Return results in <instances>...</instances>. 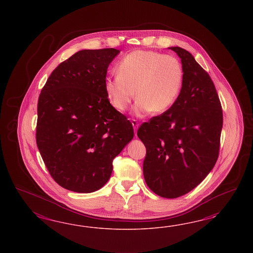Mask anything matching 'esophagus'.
Instances as JSON below:
<instances>
[{
    "label": "esophagus",
    "mask_w": 253,
    "mask_h": 253,
    "mask_svg": "<svg viewBox=\"0 0 253 253\" xmlns=\"http://www.w3.org/2000/svg\"><path fill=\"white\" fill-rule=\"evenodd\" d=\"M131 124H132V126H133L134 133H136V130H137L138 125H139V123L136 122V120H131Z\"/></svg>",
    "instance_id": "34e87169"
}]
</instances>
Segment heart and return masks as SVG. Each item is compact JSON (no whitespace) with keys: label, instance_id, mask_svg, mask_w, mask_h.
Wrapping results in <instances>:
<instances>
[{"label":"heart","instance_id":"1","mask_svg":"<svg viewBox=\"0 0 253 253\" xmlns=\"http://www.w3.org/2000/svg\"><path fill=\"white\" fill-rule=\"evenodd\" d=\"M118 70L119 74L106 79L105 91L111 106L121 112L129 107L136 91V115L163 113L174 104L183 84L182 64L170 54L136 50L123 57Z\"/></svg>","mask_w":253,"mask_h":253}]
</instances>
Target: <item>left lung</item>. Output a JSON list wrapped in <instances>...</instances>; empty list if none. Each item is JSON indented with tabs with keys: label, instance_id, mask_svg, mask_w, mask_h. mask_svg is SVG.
Listing matches in <instances>:
<instances>
[{
	"label": "left lung",
	"instance_id": "1",
	"mask_svg": "<svg viewBox=\"0 0 253 253\" xmlns=\"http://www.w3.org/2000/svg\"><path fill=\"white\" fill-rule=\"evenodd\" d=\"M184 79L176 101L167 111L140 125L137 136L146 146L143 171L158 196L176 199L199 185L219 157L222 109L207 71L181 47Z\"/></svg>",
	"mask_w": 253,
	"mask_h": 253
}]
</instances>
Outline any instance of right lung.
<instances>
[{"label":"right lung","mask_w":253,"mask_h":253,"mask_svg":"<svg viewBox=\"0 0 253 253\" xmlns=\"http://www.w3.org/2000/svg\"><path fill=\"white\" fill-rule=\"evenodd\" d=\"M114 48L82 50L60 63L38 100L36 143L50 175L77 193L100 189L133 137L132 124L105 91Z\"/></svg>","instance_id":"obj_1"}]
</instances>
